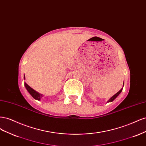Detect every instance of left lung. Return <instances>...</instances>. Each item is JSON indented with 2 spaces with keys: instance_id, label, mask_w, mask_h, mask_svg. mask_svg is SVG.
<instances>
[{
  "instance_id": "left-lung-1",
  "label": "left lung",
  "mask_w": 146,
  "mask_h": 146,
  "mask_svg": "<svg viewBox=\"0 0 146 146\" xmlns=\"http://www.w3.org/2000/svg\"><path fill=\"white\" fill-rule=\"evenodd\" d=\"M122 91V89H121L120 91H119L116 94H114L113 97H111V98H110V99H109V100L108 101V102H113V101L114 99H115L117 98V97L119 96V94L121 93Z\"/></svg>"
}]
</instances>
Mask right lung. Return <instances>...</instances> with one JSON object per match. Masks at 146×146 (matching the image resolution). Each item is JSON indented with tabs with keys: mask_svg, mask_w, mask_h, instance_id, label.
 Segmentation results:
<instances>
[{
	"mask_svg": "<svg viewBox=\"0 0 146 146\" xmlns=\"http://www.w3.org/2000/svg\"><path fill=\"white\" fill-rule=\"evenodd\" d=\"M24 79H25V76H24ZM24 85L26 88V89L27 90V91H29V93L31 94V96H32L34 99L38 100L41 99V98L42 97V94H40L39 93H38V92H36V91H35L34 90H33L32 88L30 87L26 83H24Z\"/></svg>",
	"mask_w": 146,
	"mask_h": 146,
	"instance_id": "add662e5",
	"label": "right lung"
}]
</instances>
